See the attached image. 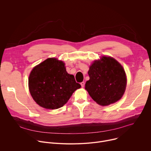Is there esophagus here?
<instances>
[{"mask_svg": "<svg viewBox=\"0 0 151 151\" xmlns=\"http://www.w3.org/2000/svg\"><path fill=\"white\" fill-rule=\"evenodd\" d=\"M81 87H83L84 85H85V82H81Z\"/></svg>", "mask_w": 151, "mask_h": 151, "instance_id": "34e87169", "label": "esophagus"}]
</instances>
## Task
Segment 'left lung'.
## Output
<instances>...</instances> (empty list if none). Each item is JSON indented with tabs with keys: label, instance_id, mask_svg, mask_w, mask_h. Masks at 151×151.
I'll list each match as a JSON object with an SVG mask.
<instances>
[{
	"label": "left lung",
	"instance_id": "left-lung-1",
	"mask_svg": "<svg viewBox=\"0 0 151 151\" xmlns=\"http://www.w3.org/2000/svg\"><path fill=\"white\" fill-rule=\"evenodd\" d=\"M90 79L85 89L99 104L107 106L122 97L126 88L127 77L121 64L111 57L96 60L88 70Z\"/></svg>",
	"mask_w": 151,
	"mask_h": 151
}]
</instances>
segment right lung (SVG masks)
<instances>
[{"instance_id":"right-lung-1","label":"right lung","mask_w":151,"mask_h":151,"mask_svg":"<svg viewBox=\"0 0 151 151\" xmlns=\"http://www.w3.org/2000/svg\"><path fill=\"white\" fill-rule=\"evenodd\" d=\"M64 63L50 58L32 70L29 78L30 94L40 106L56 109L65 104L73 93L81 88L73 75L69 74Z\"/></svg>"}]
</instances>
